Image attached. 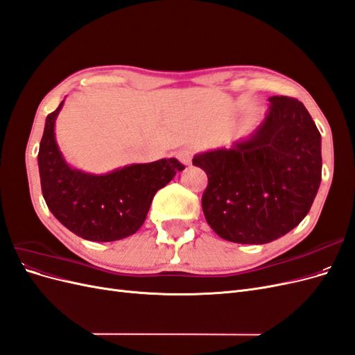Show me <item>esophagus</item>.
<instances>
[{
	"label": "esophagus",
	"mask_w": 355,
	"mask_h": 355,
	"mask_svg": "<svg viewBox=\"0 0 355 355\" xmlns=\"http://www.w3.org/2000/svg\"><path fill=\"white\" fill-rule=\"evenodd\" d=\"M176 157H178V159L180 161L182 164H185V166L191 164V158H192V155H191V153H189V151H187V149H184V151H179V153L176 154Z\"/></svg>",
	"instance_id": "obj_1"
}]
</instances>
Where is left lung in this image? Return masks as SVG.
<instances>
[{"mask_svg": "<svg viewBox=\"0 0 355 355\" xmlns=\"http://www.w3.org/2000/svg\"><path fill=\"white\" fill-rule=\"evenodd\" d=\"M262 124L230 149L197 154L209 184L201 206L223 240L265 244L297 227L321 182V136L302 102L270 98Z\"/></svg>", "mask_w": 355, "mask_h": 355, "instance_id": "8db88e82", "label": "left lung"}]
</instances>
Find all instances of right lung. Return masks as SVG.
<instances>
[{"instance_id":"right-lung-1","label":"right lung","mask_w":355,"mask_h":355,"mask_svg":"<svg viewBox=\"0 0 355 355\" xmlns=\"http://www.w3.org/2000/svg\"><path fill=\"white\" fill-rule=\"evenodd\" d=\"M56 111L47 115L38 151L41 191L55 218L78 237L115 241L142 227L155 192L185 167L176 158L132 164L108 175H90L63 159L55 137Z\"/></svg>"}]
</instances>
